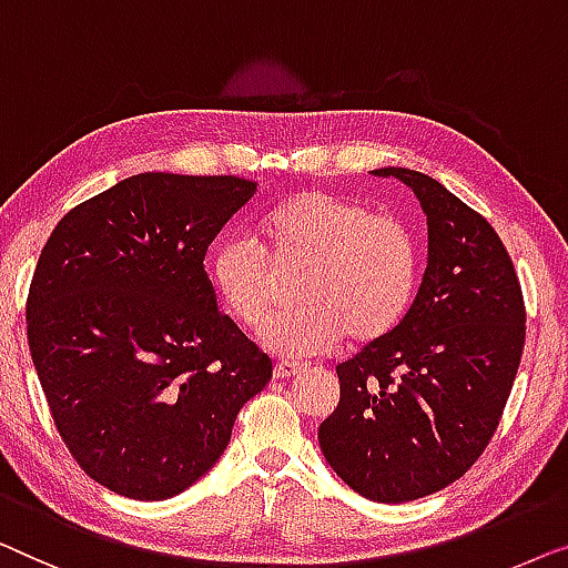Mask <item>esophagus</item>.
<instances>
[{
	"mask_svg": "<svg viewBox=\"0 0 568 568\" xmlns=\"http://www.w3.org/2000/svg\"><path fill=\"white\" fill-rule=\"evenodd\" d=\"M303 363H275V378H291V375H295V373H301L303 371Z\"/></svg>",
	"mask_w": 568,
	"mask_h": 568,
	"instance_id": "34e87169",
	"label": "esophagus"
}]
</instances>
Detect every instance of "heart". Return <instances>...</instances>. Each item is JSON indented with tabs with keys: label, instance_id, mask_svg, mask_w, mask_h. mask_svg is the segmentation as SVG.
Returning a JSON list of instances; mask_svg holds the SVG:
<instances>
[{
	"label": "heart",
	"instance_id": "1",
	"mask_svg": "<svg viewBox=\"0 0 568 568\" xmlns=\"http://www.w3.org/2000/svg\"><path fill=\"white\" fill-rule=\"evenodd\" d=\"M250 234L221 239L207 262L213 291L236 324L254 329L293 277L298 301L270 318L262 337L277 353L314 355L342 334L365 345L388 334L417 283V244L402 219L355 197L303 190L277 203Z\"/></svg>",
	"mask_w": 568,
	"mask_h": 568
}]
</instances>
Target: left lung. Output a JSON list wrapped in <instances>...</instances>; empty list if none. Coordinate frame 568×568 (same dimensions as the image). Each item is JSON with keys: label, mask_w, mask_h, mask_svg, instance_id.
<instances>
[{"label": "left lung", "mask_w": 568, "mask_h": 568, "mask_svg": "<svg viewBox=\"0 0 568 568\" xmlns=\"http://www.w3.org/2000/svg\"><path fill=\"white\" fill-rule=\"evenodd\" d=\"M427 213L429 260L402 322L337 365L318 445L349 489L412 501L458 481L497 433L525 347V301L491 223L427 174L383 166Z\"/></svg>", "instance_id": "obj_1"}]
</instances>
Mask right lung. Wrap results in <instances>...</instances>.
<instances>
[{
  "label": "right lung",
  "mask_w": 568,
  "mask_h": 568,
  "mask_svg": "<svg viewBox=\"0 0 568 568\" xmlns=\"http://www.w3.org/2000/svg\"><path fill=\"white\" fill-rule=\"evenodd\" d=\"M257 185L133 174L55 223L28 291V345L84 474L170 499L226 450L273 361L215 306L203 260Z\"/></svg>",
  "instance_id": "1"
}]
</instances>
